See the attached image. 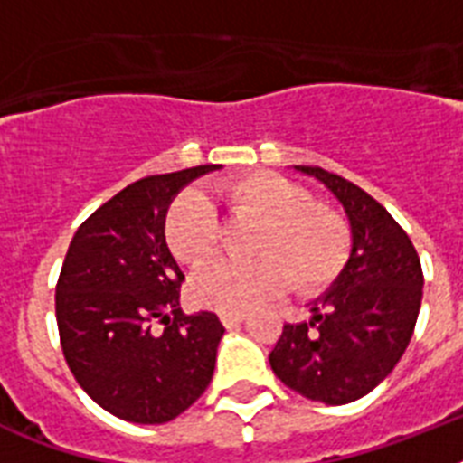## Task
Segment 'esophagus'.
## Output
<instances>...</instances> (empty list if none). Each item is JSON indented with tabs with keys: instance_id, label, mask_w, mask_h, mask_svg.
Here are the masks:
<instances>
[{
	"instance_id": "obj_1",
	"label": "esophagus",
	"mask_w": 463,
	"mask_h": 463,
	"mask_svg": "<svg viewBox=\"0 0 463 463\" xmlns=\"http://www.w3.org/2000/svg\"><path fill=\"white\" fill-rule=\"evenodd\" d=\"M221 322H223L225 329H232V326H238L240 322H245V315L242 312H221Z\"/></svg>"
}]
</instances>
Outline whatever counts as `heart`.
I'll return each instance as SVG.
<instances>
[{"label":"heart","mask_w":463,"mask_h":463,"mask_svg":"<svg viewBox=\"0 0 463 463\" xmlns=\"http://www.w3.org/2000/svg\"><path fill=\"white\" fill-rule=\"evenodd\" d=\"M235 213L260 221L250 261H213L196 271L189 293L196 305L245 312L288 288L317 296L344 274L351 231L336 211L312 202L303 184L276 173H250L218 184ZM165 242L184 264L199 267L221 247V221L199 189H184L167 206Z\"/></svg>","instance_id":"b5f03b06"}]
</instances>
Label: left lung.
I'll use <instances>...</instances> for the list:
<instances>
[{"label": "left lung", "mask_w": 463, "mask_h": 463, "mask_svg": "<svg viewBox=\"0 0 463 463\" xmlns=\"http://www.w3.org/2000/svg\"><path fill=\"white\" fill-rule=\"evenodd\" d=\"M296 170L344 203L353 250L312 319L283 324L269 363L305 399L341 406L370 394L402 360L420 312L423 269L406 231L358 184L317 165Z\"/></svg>", "instance_id": "obj_1"}]
</instances>
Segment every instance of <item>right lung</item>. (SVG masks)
Returning <instances> with one entry per match:
<instances>
[{
	"label": "right lung",
	"instance_id": "right-lung-1",
	"mask_svg": "<svg viewBox=\"0 0 463 463\" xmlns=\"http://www.w3.org/2000/svg\"><path fill=\"white\" fill-rule=\"evenodd\" d=\"M216 167L132 182L79 225L61 264L54 312L64 360L100 409L129 423L173 420L213 377L225 329L213 312L180 309L184 274L163 223L173 196Z\"/></svg>",
	"mask_w": 463,
	"mask_h": 463
}]
</instances>
